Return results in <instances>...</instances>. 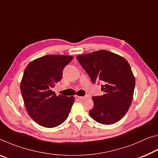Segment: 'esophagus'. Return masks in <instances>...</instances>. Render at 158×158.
Returning <instances> with one entry per match:
<instances>
[{"label": "esophagus", "mask_w": 158, "mask_h": 158, "mask_svg": "<svg viewBox=\"0 0 158 158\" xmlns=\"http://www.w3.org/2000/svg\"><path fill=\"white\" fill-rule=\"evenodd\" d=\"M77 97L78 98L82 100V101H84V100H86L87 98L86 96H77Z\"/></svg>", "instance_id": "34e87169"}]
</instances>
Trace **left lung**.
Segmentation results:
<instances>
[{
    "label": "left lung",
    "instance_id": "left-lung-1",
    "mask_svg": "<svg viewBox=\"0 0 158 158\" xmlns=\"http://www.w3.org/2000/svg\"><path fill=\"white\" fill-rule=\"evenodd\" d=\"M80 64L89 74L91 81L104 83V94L94 96V107L89 114L102 124L116 123L128 111L133 100L135 77L124 57L106 50L77 56Z\"/></svg>",
    "mask_w": 158,
    "mask_h": 158
}]
</instances>
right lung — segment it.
<instances>
[{"label": "right lung", "mask_w": 158, "mask_h": 158, "mask_svg": "<svg viewBox=\"0 0 158 158\" xmlns=\"http://www.w3.org/2000/svg\"><path fill=\"white\" fill-rule=\"evenodd\" d=\"M74 57L47 55L30 62L24 69L20 91L29 116L37 124L52 128L65 121L74 97L56 96L51 89L60 81L62 71Z\"/></svg>", "instance_id": "obj_1"}]
</instances>
